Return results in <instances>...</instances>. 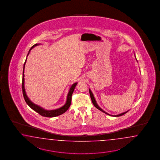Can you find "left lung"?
Wrapping results in <instances>:
<instances>
[{"label":"left lung","mask_w":160,"mask_h":160,"mask_svg":"<svg viewBox=\"0 0 160 160\" xmlns=\"http://www.w3.org/2000/svg\"><path fill=\"white\" fill-rule=\"evenodd\" d=\"M137 60V59H136ZM89 92H90V97H91V99H92V104H94V106L96 107V108H97V109H98L99 110H100L101 112H104L105 114H106L107 115H109V116H111L113 117H119L121 116H122V115H124V114H125L126 113H127V112H128L129 110H128V111H127L126 112H122L121 114H117V115H110V114H109L108 113H107L106 112H104L102 109L100 107L98 106V104H97V102L96 101V100H95V98L94 97V96H93V94H92V91H91V90L90 89H89Z\"/></svg>","instance_id":"obj_1"}]
</instances>
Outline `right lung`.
<instances>
[{"mask_svg":"<svg viewBox=\"0 0 160 160\" xmlns=\"http://www.w3.org/2000/svg\"><path fill=\"white\" fill-rule=\"evenodd\" d=\"M40 44H35L33 45L30 49L29 50V53L28 54L27 57L28 56L30 51L34 48L35 46L39 45ZM26 60L27 58L25 60V62L24 63V66H23V78H22V91H23V97H24L25 102H26V103L28 104V105L32 109H33L34 111L37 112L38 113H39V114H40L42 116L46 117H54L58 116L61 114H63L64 112H66L68 109L69 107L70 106L71 104V102H72V94H73L74 90L75 88V87L76 86L78 82H75L70 87L69 92H68V97H67V100L66 102L65 103V104L63 106L58 108V109H55V110H45L43 108L41 107L38 106L37 104H35L33 102L30 100L29 97H28L26 92H25V88H24V67H25V64L26 62Z\"/></svg>","mask_w":160,"mask_h":160,"instance_id":"1","label":"right lung"}]
</instances>
